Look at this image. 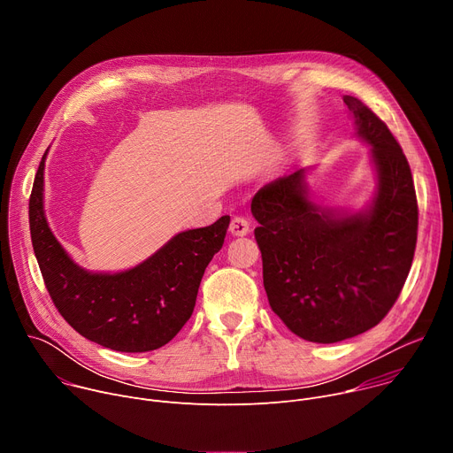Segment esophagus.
<instances>
[{
  "label": "esophagus",
  "mask_w": 453,
  "mask_h": 453,
  "mask_svg": "<svg viewBox=\"0 0 453 453\" xmlns=\"http://www.w3.org/2000/svg\"><path fill=\"white\" fill-rule=\"evenodd\" d=\"M249 220L245 219V217H242V215H234L233 219H231V224H229V231H231V234H234V236H243V234H247L249 233Z\"/></svg>",
  "instance_id": "34e87169"
}]
</instances>
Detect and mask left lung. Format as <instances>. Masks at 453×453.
Instances as JSON below:
<instances>
[{"instance_id":"1","label":"left lung","mask_w":453,"mask_h":453,"mask_svg":"<svg viewBox=\"0 0 453 453\" xmlns=\"http://www.w3.org/2000/svg\"><path fill=\"white\" fill-rule=\"evenodd\" d=\"M344 102L378 170L369 213L335 219L311 204L304 170L265 184L250 203L269 304L292 334L320 344L360 335L389 313L418 240L416 189L400 143L362 100Z\"/></svg>"}]
</instances>
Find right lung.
Segmentation results:
<instances>
[{
    "label": "right lung",
    "mask_w": 453,
    "mask_h": 453,
    "mask_svg": "<svg viewBox=\"0 0 453 453\" xmlns=\"http://www.w3.org/2000/svg\"><path fill=\"white\" fill-rule=\"evenodd\" d=\"M42 156L28 203L30 234L46 290L68 325L91 342L121 353L168 344L196 308L204 271L220 250L229 217L173 236L142 265L119 274L77 267L51 234L42 210Z\"/></svg>",
    "instance_id": "add662e5"
}]
</instances>
